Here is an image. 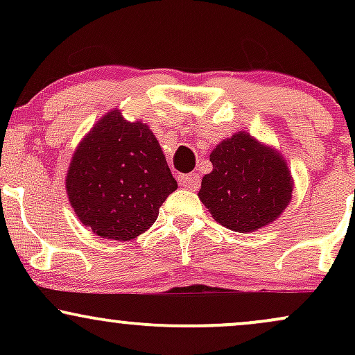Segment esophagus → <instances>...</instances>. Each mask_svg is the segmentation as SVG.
Segmentation results:
<instances>
[{
  "instance_id": "esophagus-1",
  "label": "esophagus",
  "mask_w": 355,
  "mask_h": 355,
  "mask_svg": "<svg viewBox=\"0 0 355 355\" xmlns=\"http://www.w3.org/2000/svg\"><path fill=\"white\" fill-rule=\"evenodd\" d=\"M180 185L187 190H198L200 187V175L197 173H189L180 177Z\"/></svg>"
}]
</instances>
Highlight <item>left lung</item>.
I'll use <instances>...</instances> for the list:
<instances>
[{"label":"left lung","instance_id":"left-lung-1","mask_svg":"<svg viewBox=\"0 0 355 355\" xmlns=\"http://www.w3.org/2000/svg\"><path fill=\"white\" fill-rule=\"evenodd\" d=\"M214 170L202 178L200 198L229 230L248 234L275 222L291 203L294 178L274 146L247 132L223 138L211 150Z\"/></svg>","mask_w":355,"mask_h":355}]
</instances>
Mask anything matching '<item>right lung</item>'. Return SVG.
Returning a JSON list of instances; mask_svg holds the SVG:
<instances>
[{
  "label": "right lung",
  "mask_w": 355,
  "mask_h": 355,
  "mask_svg": "<svg viewBox=\"0 0 355 355\" xmlns=\"http://www.w3.org/2000/svg\"><path fill=\"white\" fill-rule=\"evenodd\" d=\"M64 187L80 222L120 242L148 230L178 189L150 126L125 120L118 108L105 113L76 146Z\"/></svg>",
  "instance_id": "right-lung-1"
}]
</instances>
